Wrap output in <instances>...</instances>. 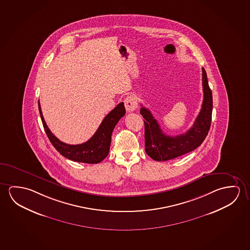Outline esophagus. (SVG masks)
Segmentation results:
<instances>
[{
	"label": "esophagus",
	"instance_id": "obj_1",
	"mask_svg": "<svg viewBox=\"0 0 250 250\" xmlns=\"http://www.w3.org/2000/svg\"><path fill=\"white\" fill-rule=\"evenodd\" d=\"M124 105H125V108L127 112L135 111V109L137 108V105H138L137 98L135 97V95H128L124 100Z\"/></svg>",
	"mask_w": 250,
	"mask_h": 250
}]
</instances>
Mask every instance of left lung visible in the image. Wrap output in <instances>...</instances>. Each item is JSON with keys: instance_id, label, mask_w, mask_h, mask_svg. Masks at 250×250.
I'll return each mask as SVG.
<instances>
[{"instance_id": "obj_1", "label": "left lung", "mask_w": 250, "mask_h": 250, "mask_svg": "<svg viewBox=\"0 0 250 250\" xmlns=\"http://www.w3.org/2000/svg\"><path fill=\"white\" fill-rule=\"evenodd\" d=\"M202 87V109L193 126L182 135L169 136L164 134L151 112L146 107H141L140 114L144 118L145 126V151L153 160L161 162L176 158L194 150L205 140L211 125L213 97L203 67Z\"/></svg>"}]
</instances>
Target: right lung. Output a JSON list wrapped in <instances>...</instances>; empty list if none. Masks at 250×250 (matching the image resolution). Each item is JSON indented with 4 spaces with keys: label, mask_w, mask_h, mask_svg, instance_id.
<instances>
[{
    "label": "right lung",
    "mask_w": 250,
    "mask_h": 250,
    "mask_svg": "<svg viewBox=\"0 0 250 250\" xmlns=\"http://www.w3.org/2000/svg\"><path fill=\"white\" fill-rule=\"evenodd\" d=\"M41 119L42 122L44 129L48 135V139L60 154L64 157L78 163H99L107 157L109 153V147L111 143V135L115 125L119 120L124 116L126 110L124 103H121L109 112L101 123L95 135L86 143L77 145H70L61 142L49 130L44 121L43 115L41 109L40 103H38Z\"/></svg>",
    "instance_id": "obj_1"
}]
</instances>
